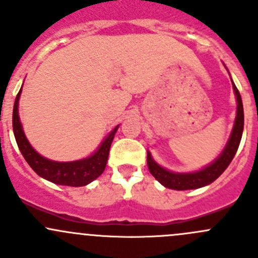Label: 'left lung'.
Here are the masks:
<instances>
[{
    "label": "left lung",
    "mask_w": 258,
    "mask_h": 258,
    "mask_svg": "<svg viewBox=\"0 0 258 258\" xmlns=\"http://www.w3.org/2000/svg\"><path fill=\"white\" fill-rule=\"evenodd\" d=\"M233 93L236 96V102H237V111H236V118L233 122L232 131H231L228 141L220 155L202 168L192 172H176L168 168L162 167L153 160L150 151H147V166L148 171L161 184L171 189H177V191H184V189H194L199 187H204L220 177L223 171L228 167L232 158L235 157L237 148L240 146L243 131V107H242V100L238 90L232 82Z\"/></svg>",
    "instance_id": "left-lung-1"
}]
</instances>
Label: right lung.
I'll return each instance as SVG.
<instances>
[{
  "mask_svg": "<svg viewBox=\"0 0 258 258\" xmlns=\"http://www.w3.org/2000/svg\"><path fill=\"white\" fill-rule=\"evenodd\" d=\"M21 91H22V87L18 91L16 100H15L14 112H12V127H14L15 139H16L18 148L30 167L41 177L48 179L53 183L62 184V186H86L93 179L97 178L105 171L108 152H110L111 144H112L114 134L118 128V124L102 140L100 146L91 155L79 158V160H51V158L41 155L26 137L22 122H21L20 114H18V101H20Z\"/></svg>",
  "mask_w": 258,
  "mask_h": 258,
  "instance_id": "add662e5",
  "label": "right lung"
}]
</instances>
